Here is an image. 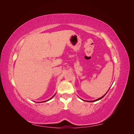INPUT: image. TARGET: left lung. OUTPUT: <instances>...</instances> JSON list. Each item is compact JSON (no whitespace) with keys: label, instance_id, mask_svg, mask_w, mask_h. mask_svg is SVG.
Here are the masks:
<instances>
[{"label":"left lung","instance_id":"8db88e82","mask_svg":"<svg viewBox=\"0 0 134 134\" xmlns=\"http://www.w3.org/2000/svg\"><path fill=\"white\" fill-rule=\"evenodd\" d=\"M106 94H104V96H103V97H100V98H98V99H96V100H92V101H88V102H94V101H97V100H99V99H102V98H103V97H104V96L105 95H106Z\"/></svg>","mask_w":134,"mask_h":134}]
</instances>
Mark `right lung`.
Masks as SVG:
<instances>
[{
    "mask_svg": "<svg viewBox=\"0 0 134 134\" xmlns=\"http://www.w3.org/2000/svg\"><path fill=\"white\" fill-rule=\"evenodd\" d=\"M54 96H55V95H54ZM54 96L53 97H54ZM51 98H50V99H51ZM50 99H48V100H46V101H48V100H49ZM46 101H44V102H46Z\"/></svg>",
    "mask_w": 134,
    "mask_h": 134,
    "instance_id": "obj_1",
    "label": "right lung"
}]
</instances>
